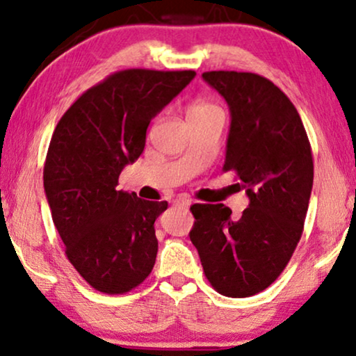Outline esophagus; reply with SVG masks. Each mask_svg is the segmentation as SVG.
Masks as SVG:
<instances>
[{"label":"esophagus","mask_w":356,"mask_h":356,"mask_svg":"<svg viewBox=\"0 0 356 356\" xmlns=\"http://www.w3.org/2000/svg\"><path fill=\"white\" fill-rule=\"evenodd\" d=\"M174 204H177V207H182V208H188L190 204H192V200L187 197H179L174 200Z\"/></svg>","instance_id":"1"}]
</instances>
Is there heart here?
<instances>
[{
  "instance_id": "1",
  "label": "heart",
  "mask_w": 356,
  "mask_h": 356,
  "mask_svg": "<svg viewBox=\"0 0 356 356\" xmlns=\"http://www.w3.org/2000/svg\"><path fill=\"white\" fill-rule=\"evenodd\" d=\"M207 114H219L222 116L221 109L218 106H214L211 103H197L190 108V114L188 116H207Z\"/></svg>"
}]
</instances>
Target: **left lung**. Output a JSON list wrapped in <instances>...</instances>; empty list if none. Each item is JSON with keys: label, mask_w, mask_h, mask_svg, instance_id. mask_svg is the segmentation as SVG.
Instances as JSON below:
<instances>
[{"label": "left lung", "mask_w": 356, "mask_h": 356, "mask_svg": "<svg viewBox=\"0 0 356 356\" xmlns=\"http://www.w3.org/2000/svg\"><path fill=\"white\" fill-rule=\"evenodd\" d=\"M203 79L229 104L222 171L242 180L250 203L238 219L222 203L193 204L190 240L214 290L252 297L280 276L302 237L312 147L298 111L271 80L235 71L203 72Z\"/></svg>", "instance_id": "1"}]
</instances>
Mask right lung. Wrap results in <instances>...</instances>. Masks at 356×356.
<instances>
[{"label":"right lung","mask_w":356,"mask_h":356,"mask_svg":"<svg viewBox=\"0 0 356 356\" xmlns=\"http://www.w3.org/2000/svg\"><path fill=\"white\" fill-rule=\"evenodd\" d=\"M195 76L149 69L114 72L79 97L54 129L43 169L44 193L67 259L99 292L126 293L154 266V221L168 202L118 190V180L143 153L152 119Z\"/></svg>","instance_id":"add662e5"}]
</instances>
